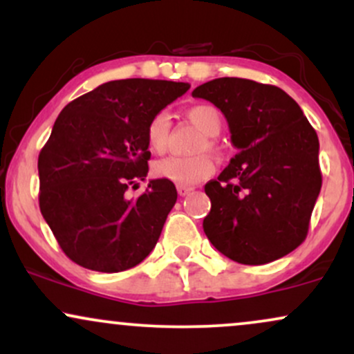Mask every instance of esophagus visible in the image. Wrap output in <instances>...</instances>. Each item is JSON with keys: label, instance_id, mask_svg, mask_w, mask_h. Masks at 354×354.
I'll list each match as a JSON object with an SVG mask.
<instances>
[{"label": "esophagus", "instance_id": "esophagus-1", "mask_svg": "<svg viewBox=\"0 0 354 354\" xmlns=\"http://www.w3.org/2000/svg\"><path fill=\"white\" fill-rule=\"evenodd\" d=\"M191 191H193L191 186H178V194H180V196H188Z\"/></svg>", "mask_w": 354, "mask_h": 354}]
</instances>
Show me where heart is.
<instances>
[{
  "mask_svg": "<svg viewBox=\"0 0 354 354\" xmlns=\"http://www.w3.org/2000/svg\"><path fill=\"white\" fill-rule=\"evenodd\" d=\"M186 116L196 128L205 133L206 138L198 146V153L205 149H214L213 136H218L223 128V118L216 108L209 104H194L186 109ZM169 118L165 111L154 115L149 120L146 128V141L149 149L154 153H165L169 143ZM214 173V163L208 154H198V156H168L158 160L153 165V174L160 180L174 183L180 186L196 185Z\"/></svg>",
  "mask_w": 354,
  "mask_h": 354,
  "instance_id": "b5f03b06",
  "label": "heart"
}]
</instances>
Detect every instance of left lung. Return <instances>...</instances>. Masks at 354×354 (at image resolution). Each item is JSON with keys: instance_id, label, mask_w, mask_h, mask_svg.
Here are the masks:
<instances>
[{"instance_id": "1", "label": "left lung", "mask_w": 354, "mask_h": 354, "mask_svg": "<svg viewBox=\"0 0 354 354\" xmlns=\"http://www.w3.org/2000/svg\"><path fill=\"white\" fill-rule=\"evenodd\" d=\"M191 95L228 121L231 158L218 180L203 230L219 253L241 265H266L304 241L321 189L319 141L301 108L281 88L218 78Z\"/></svg>"}]
</instances>
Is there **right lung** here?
Returning <instances> with one entry per match:
<instances>
[{"mask_svg":"<svg viewBox=\"0 0 354 354\" xmlns=\"http://www.w3.org/2000/svg\"><path fill=\"white\" fill-rule=\"evenodd\" d=\"M189 89L163 80H116L63 108L38 158L39 209L76 265L118 273L153 251L176 203L173 183L148 176L149 120Z\"/></svg>","mask_w":354,"mask_h":354,"instance_id":"add662e5","label":"right lung"}]
</instances>
